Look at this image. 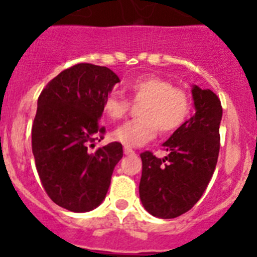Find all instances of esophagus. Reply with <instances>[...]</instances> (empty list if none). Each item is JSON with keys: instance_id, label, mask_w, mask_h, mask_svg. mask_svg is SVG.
<instances>
[{"instance_id": "esophagus-1", "label": "esophagus", "mask_w": 257, "mask_h": 257, "mask_svg": "<svg viewBox=\"0 0 257 257\" xmlns=\"http://www.w3.org/2000/svg\"><path fill=\"white\" fill-rule=\"evenodd\" d=\"M123 152H124V154H126V156H133V154H135V152H134L131 148H128V147H124Z\"/></svg>"}]
</instances>
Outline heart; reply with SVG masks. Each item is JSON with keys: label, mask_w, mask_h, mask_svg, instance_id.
<instances>
[{"label": "heart", "mask_w": 257, "mask_h": 257, "mask_svg": "<svg viewBox=\"0 0 257 257\" xmlns=\"http://www.w3.org/2000/svg\"><path fill=\"white\" fill-rule=\"evenodd\" d=\"M128 90L135 101H143L142 117L127 121L112 133V139L128 148L142 147L162 133H171L185 122L192 100L181 87H175L169 79L157 76H144L130 83ZM130 100L118 94H109L103 100V112L113 121L121 119L130 109Z\"/></svg>", "instance_id": "heart-1"}]
</instances>
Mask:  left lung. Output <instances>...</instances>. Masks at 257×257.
<instances>
[{"label":"left lung","mask_w":257,"mask_h":257,"mask_svg":"<svg viewBox=\"0 0 257 257\" xmlns=\"http://www.w3.org/2000/svg\"><path fill=\"white\" fill-rule=\"evenodd\" d=\"M196 113L175 131L163 147L169 156L140 154L139 194L144 208L161 219H174L196 205L212 178L220 151L222 108L216 94L192 88Z\"/></svg>","instance_id":"1"}]
</instances>
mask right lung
Returning a JSON list of instances; mask_svg holds the SVG:
<instances>
[{
    "instance_id": "right-lung-1",
    "label": "right lung",
    "mask_w": 257,
    "mask_h": 257,
    "mask_svg": "<svg viewBox=\"0 0 257 257\" xmlns=\"http://www.w3.org/2000/svg\"><path fill=\"white\" fill-rule=\"evenodd\" d=\"M118 82L109 68L81 63L52 78L38 97L32 126L36 169L51 201L72 212L100 205L123 156L117 142L88 149L103 139V100Z\"/></svg>"
}]
</instances>
